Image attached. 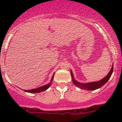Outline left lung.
Returning a JSON list of instances; mask_svg holds the SVG:
<instances>
[{
	"label": "left lung",
	"instance_id": "8db88e82",
	"mask_svg": "<svg viewBox=\"0 0 122 122\" xmlns=\"http://www.w3.org/2000/svg\"><path fill=\"white\" fill-rule=\"evenodd\" d=\"M113 71V64L112 67L110 71H109L108 74L104 78H103V79L99 81L92 82V83H81L80 82L77 81L74 78L72 71H71V78L72 79V83H73V84L75 86H76L77 87H79V88H81L83 90H94L98 89V88L102 87L103 85H104L107 82V81L109 80V78L111 77Z\"/></svg>",
	"mask_w": 122,
	"mask_h": 122
}]
</instances>
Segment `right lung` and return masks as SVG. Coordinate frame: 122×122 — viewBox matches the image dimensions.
I'll return each mask as SVG.
<instances>
[{
    "label": "right lung",
    "instance_id": "1",
    "mask_svg": "<svg viewBox=\"0 0 122 122\" xmlns=\"http://www.w3.org/2000/svg\"><path fill=\"white\" fill-rule=\"evenodd\" d=\"M54 75L52 76V78H51V80L50 81V83H49L48 84H46V85H44V86H41L40 87H38L37 88H34V89H31V90H24L25 92H28V93H40V92H44V91H45L46 90H47L49 87L51 86V84H52V81L53 80V78H54Z\"/></svg>",
    "mask_w": 122,
    "mask_h": 122
}]
</instances>
